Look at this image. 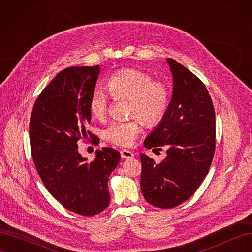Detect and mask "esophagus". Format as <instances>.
Wrapping results in <instances>:
<instances>
[{
    "label": "esophagus",
    "mask_w": 252,
    "mask_h": 252,
    "mask_svg": "<svg viewBox=\"0 0 252 252\" xmlns=\"http://www.w3.org/2000/svg\"><path fill=\"white\" fill-rule=\"evenodd\" d=\"M120 154H121V157L123 158H131L134 156L133 152H131L130 150H128V149H122L120 151Z\"/></svg>",
    "instance_id": "34e87169"
}]
</instances>
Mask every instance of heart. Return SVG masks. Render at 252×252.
I'll return each instance as SVG.
<instances>
[{"label":"heart","instance_id":"heart-1","mask_svg":"<svg viewBox=\"0 0 252 252\" xmlns=\"http://www.w3.org/2000/svg\"><path fill=\"white\" fill-rule=\"evenodd\" d=\"M110 94L117 100L128 98V113L132 118L127 121H114L104 130L106 141L121 147L132 145L141 131L142 121L148 126L161 122L168 111L171 89L164 81L154 80L147 72L126 68L114 72L108 81ZM110 95L96 87L89 98L91 116L104 121L108 116Z\"/></svg>","mask_w":252,"mask_h":252}]
</instances>
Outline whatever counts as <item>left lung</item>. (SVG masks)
<instances>
[{
  "mask_svg": "<svg viewBox=\"0 0 252 252\" xmlns=\"http://www.w3.org/2000/svg\"><path fill=\"white\" fill-rule=\"evenodd\" d=\"M173 77L170 105L145 147L168 148L157 164L141 155V190L149 204L173 208L187 201L207 175L216 150V114L205 84L186 67L167 59ZM156 150V149H155Z\"/></svg>",
  "mask_w": 252,
  "mask_h": 252,
  "instance_id": "obj_1",
  "label": "left lung"
}]
</instances>
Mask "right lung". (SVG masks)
<instances>
[{"mask_svg": "<svg viewBox=\"0 0 252 252\" xmlns=\"http://www.w3.org/2000/svg\"><path fill=\"white\" fill-rule=\"evenodd\" d=\"M100 67H68L43 89L29 123L33 163L45 187L65 208L81 216H95L108 207V178L120 162V152L103 147L93 162L78 151V143L100 140L86 130L89 98Z\"/></svg>", "mask_w": 252, "mask_h": 252, "instance_id": "obj_1", "label": "right lung"}]
</instances>
